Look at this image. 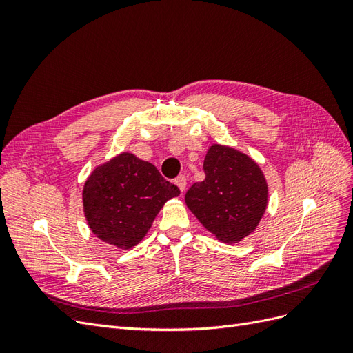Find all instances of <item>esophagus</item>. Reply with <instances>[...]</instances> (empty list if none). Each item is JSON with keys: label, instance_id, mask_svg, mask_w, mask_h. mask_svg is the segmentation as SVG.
<instances>
[{"label": "esophagus", "instance_id": "obj_1", "mask_svg": "<svg viewBox=\"0 0 353 353\" xmlns=\"http://www.w3.org/2000/svg\"><path fill=\"white\" fill-rule=\"evenodd\" d=\"M175 184L178 185V188H179L181 191H184L185 187H187V178H185L184 175L176 176V178H175Z\"/></svg>", "mask_w": 353, "mask_h": 353}]
</instances>
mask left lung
<instances>
[{"instance_id": "1", "label": "left lung", "mask_w": 353, "mask_h": 353, "mask_svg": "<svg viewBox=\"0 0 353 353\" xmlns=\"http://www.w3.org/2000/svg\"><path fill=\"white\" fill-rule=\"evenodd\" d=\"M206 178L185 194L203 227L225 243L249 236L266 209L268 185L261 168L234 148L212 145L203 163Z\"/></svg>"}]
</instances>
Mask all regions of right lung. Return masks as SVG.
Returning a JSON list of instances; mask_svg holds the SVG:
<instances>
[{
  "mask_svg": "<svg viewBox=\"0 0 353 353\" xmlns=\"http://www.w3.org/2000/svg\"><path fill=\"white\" fill-rule=\"evenodd\" d=\"M179 188L157 168L122 153L99 166L83 185V212L91 231L103 241L131 249L141 241L165 203Z\"/></svg>",
  "mask_w": 353,
  "mask_h": 353,
  "instance_id": "obj_1",
  "label": "right lung"
}]
</instances>
